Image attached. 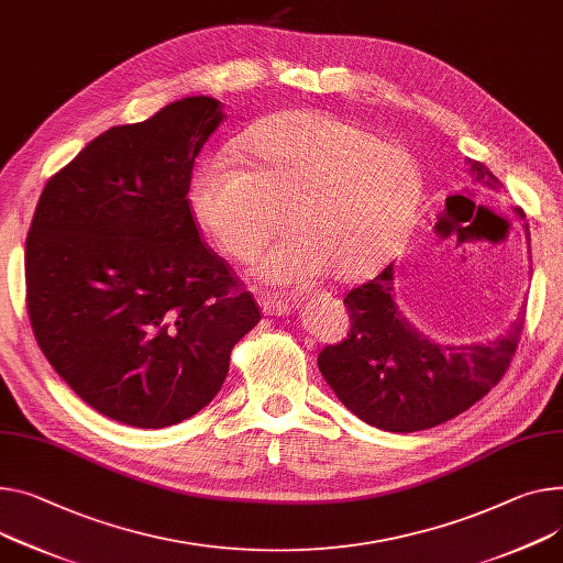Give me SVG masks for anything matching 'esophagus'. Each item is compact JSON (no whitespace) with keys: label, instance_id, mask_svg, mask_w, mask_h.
<instances>
[{"label":"esophagus","instance_id":"34e87169","mask_svg":"<svg viewBox=\"0 0 563 563\" xmlns=\"http://www.w3.org/2000/svg\"><path fill=\"white\" fill-rule=\"evenodd\" d=\"M258 299H262V301H258V305H262L264 313H268V316H286L292 309V305H290L288 299H282L277 295H266L264 292Z\"/></svg>","mask_w":563,"mask_h":563}]
</instances>
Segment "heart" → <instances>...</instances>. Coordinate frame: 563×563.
I'll return each instance as SVG.
<instances>
[{"label": "heart", "mask_w": 563, "mask_h": 563, "mask_svg": "<svg viewBox=\"0 0 563 563\" xmlns=\"http://www.w3.org/2000/svg\"><path fill=\"white\" fill-rule=\"evenodd\" d=\"M209 157L191 189L202 228L239 262H252L279 225L290 234L262 258L279 284H307L329 271L350 282L374 273L406 239L421 202L412 155L367 128L329 112H290Z\"/></svg>", "instance_id": "b5f03b06"}]
</instances>
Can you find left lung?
Listing matches in <instances>:
<instances>
[{
	"label": "left lung",
	"instance_id": "8db88e82",
	"mask_svg": "<svg viewBox=\"0 0 563 563\" xmlns=\"http://www.w3.org/2000/svg\"><path fill=\"white\" fill-rule=\"evenodd\" d=\"M471 178L489 189L503 183L478 159H466ZM523 216L521 209H516ZM347 338L318 356L324 380L358 419L390 432L440 426L481 401L505 376L526 327L521 309L492 342L440 344L399 313L393 266L344 297Z\"/></svg>",
	"mask_w": 563,
	"mask_h": 563
}]
</instances>
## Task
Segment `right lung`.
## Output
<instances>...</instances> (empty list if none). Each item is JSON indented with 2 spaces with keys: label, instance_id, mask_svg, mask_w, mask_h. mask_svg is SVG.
I'll list each match as a JSON object with an SVG mask.
<instances>
[{
  "label": "right lung",
  "instance_id": "1",
  "mask_svg": "<svg viewBox=\"0 0 563 563\" xmlns=\"http://www.w3.org/2000/svg\"><path fill=\"white\" fill-rule=\"evenodd\" d=\"M221 101L114 125L47 180L26 236V311L58 376L101 415L166 428L202 410L256 301L187 198Z\"/></svg>",
  "mask_w": 563,
  "mask_h": 563
}]
</instances>
